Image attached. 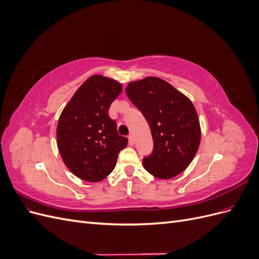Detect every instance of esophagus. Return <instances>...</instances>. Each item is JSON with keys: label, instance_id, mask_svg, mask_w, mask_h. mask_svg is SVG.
Here are the masks:
<instances>
[{"label": "esophagus", "instance_id": "esophagus-1", "mask_svg": "<svg viewBox=\"0 0 259 259\" xmlns=\"http://www.w3.org/2000/svg\"><path fill=\"white\" fill-rule=\"evenodd\" d=\"M128 143H130L131 146H134L135 139H134V137H133V135H130V136H128Z\"/></svg>", "mask_w": 259, "mask_h": 259}]
</instances>
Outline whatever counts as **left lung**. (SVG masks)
Returning a JSON list of instances; mask_svg holds the SVG:
<instances>
[{
  "mask_svg": "<svg viewBox=\"0 0 259 259\" xmlns=\"http://www.w3.org/2000/svg\"><path fill=\"white\" fill-rule=\"evenodd\" d=\"M126 95L151 130L153 150L143 160L145 169L160 179L177 176L189 166L201 139L198 113L190 99L153 76L128 83Z\"/></svg>",
  "mask_w": 259,
  "mask_h": 259,
  "instance_id": "obj_1",
  "label": "left lung"
}]
</instances>
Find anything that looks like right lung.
Here are the masks:
<instances>
[{
  "label": "right lung",
  "mask_w": 259,
  "mask_h": 259,
  "mask_svg": "<svg viewBox=\"0 0 259 259\" xmlns=\"http://www.w3.org/2000/svg\"><path fill=\"white\" fill-rule=\"evenodd\" d=\"M122 85L103 75H92L75 92L61 112L57 145L62 160L83 180L97 183L114 169L117 154L128 139L120 136L109 108Z\"/></svg>",
  "instance_id": "1"
}]
</instances>
